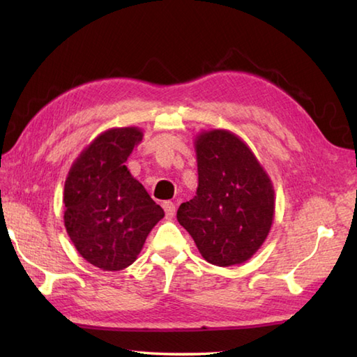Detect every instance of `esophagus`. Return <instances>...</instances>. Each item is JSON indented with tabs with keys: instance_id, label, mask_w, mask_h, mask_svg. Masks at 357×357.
<instances>
[{
	"instance_id": "esophagus-1",
	"label": "esophagus",
	"mask_w": 357,
	"mask_h": 357,
	"mask_svg": "<svg viewBox=\"0 0 357 357\" xmlns=\"http://www.w3.org/2000/svg\"><path fill=\"white\" fill-rule=\"evenodd\" d=\"M163 209L168 219H172L174 214H176V205L172 202H163Z\"/></svg>"
}]
</instances>
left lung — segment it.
I'll use <instances>...</instances> for the list:
<instances>
[{
    "label": "left lung",
    "mask_w": 357,
    "mask_h": 357,
    "mask_svg": "<svg viewBox=\"0 0 357 357\" xmlns=\"http://www.w3.org/2000/svg\"><path fill=\"white\" fill-rule=\"evenodd\" d=\"M199 186L177 220L206 261L243 264L265 242L274 217V189L243 140L225 129L195 138Z\"/></svg>",
    "instance_id": "8db88e82"
}]
</instances>
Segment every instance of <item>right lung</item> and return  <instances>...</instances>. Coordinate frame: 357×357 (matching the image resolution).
I'll return each mask as SVG.
<instances>
[{
    "label": "right lung",
    "instance_id": "obj_1",
    "mask_svg": "<svg viewBox=\"0 0 357 357\" xmlns=\"http://www.w3.org/2000/svg\"><path fill=\"white\" fill-rule=\"evenodd\" d=\"M142 138V129L134 126L100 134L75 160L64 183V227L82 257L100 270L132 265L165 217L125 165Z\"/></svg>",
    "mask_w": 357,
    "mask_h": 357
}]
</instances>
